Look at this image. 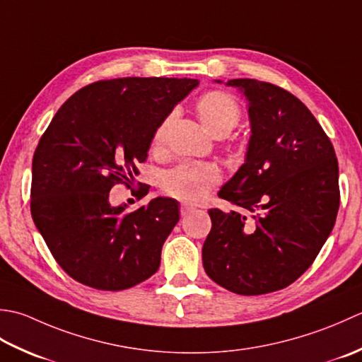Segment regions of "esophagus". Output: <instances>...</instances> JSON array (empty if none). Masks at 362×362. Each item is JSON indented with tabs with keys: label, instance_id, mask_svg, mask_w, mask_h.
Returning a JSON list of instances; mask_svg holds the SVG:
<instances>
[{
	"label": "esophagus",
	"instance_id": "esophagus-1",
	"mask_svg": "<svg viewBox=\"0 0 362 362\" xmlns=\"http://www.w3.org/2000/svg\"><path fill=\"white\" fill-rule=\"evenodd\" d=\"M195 208H194V206H190V204H186V203H184V204H181L180 206V212H181V216L182 217H186V216H189V214L192 212V211H194Z\"/></svg>",
	"mask_w": 362,
	"mask_h": 362
}]
</instances>
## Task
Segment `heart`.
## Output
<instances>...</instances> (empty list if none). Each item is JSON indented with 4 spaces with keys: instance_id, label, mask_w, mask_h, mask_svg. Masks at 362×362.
Wrapping results in <instances>:
<instances>
[{
    "instance_id": "obj_1",
    "label": "heart",
    "mask_w": 362,
    "mask_h": 362,
    "mask_svg": "<svg viewBox=\"0 0 362 362\" xmlns=\"http://www.w3.org/2000/svg\"><path fill=\"white\" fill-rule=\"evenodd\" d=\"M197 115L206 131L214 137L222 139L238 127L242 119L239 103L223 90L204 93L197 103ZM176 114L170 112L159 122L151 137V150L160 153L165 148L168 134L173 127ZM220 178L212 165H178L162 175L160 190L167 197L184 203H197L209 194Z\"/></svg>"
}]
</instances>
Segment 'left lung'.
Returning a JSON list of instances; mask_svg holds the SVG:
<instances>
[{"instance_id":"left-lung-1","label":"left lung","mask_w":362,"mask_h":362,"mask_svg":"<svg viewBox=\"0 0 362 362\" xmlns=\"http://www.w3.org/2000/svg\"><path fill=\"white\" fill-rule=\"evenodd\" d=\"M228 86L248 100L252 137L245 164L218 192L235 209H209L203 265L225 289L262 295L298 279L327 242L341 203L339 165L329 137L291 92L250 78Z\"/></svg>"}]
</instances>
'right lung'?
<instances>
[{
	"label": "right lung",
	"instance_id": "add662e5",
	"mask_svg": "<svg viewBox=\"0 0 362 362\" xmlns=\"http://www.w3.org/2000/svg\"><path fill=\"white\" fill-rule=\"evenodd\" d=\"M197 86L187 78L97 81L73 93L42 134L33 158L31 216L75 281L123 291L156 274L162 245L180 220L178 202L158 197L131 212L127 204L110 206L109 190L124 184L134 194L154 129ZM148 187H139V198Z\"/></svg>",
	"mask_w": 362,
	"mask_h": 362
}]
</instances>
